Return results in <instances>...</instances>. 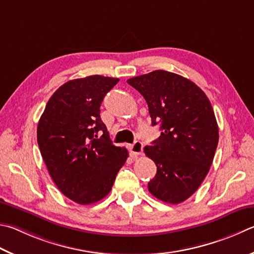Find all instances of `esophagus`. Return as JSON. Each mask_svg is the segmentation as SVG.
Segmentation results:
<instances>
[{
	"instance_id": "esophagus-1",
	"label": "esophagus",
	"mask_w": 254,
	"mask_h": 254,
	"mask_svg": "<svg viewBox=\"0 0 254 254\" xmlns=\"http://www.w3.org/2000/svg\"><path fill=\"white\" fill-rule=\"evenodd\" d=\"M143 151V144L140 141H136L130 145V153L133 158H136L137 155H140Z\"/></svg>"
}]
</instances>
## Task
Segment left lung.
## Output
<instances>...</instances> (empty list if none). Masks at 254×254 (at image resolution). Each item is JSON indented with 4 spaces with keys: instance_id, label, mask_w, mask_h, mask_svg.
<instances>
[{
    "instance_id": "8db88e82",
    "label": "left lung",
    "mask_w": 254,
    "mask_h": 254,
    "mask_svg": "<svg viewBox=\"0 0 254 254\" xmlns=\"http://www.w3.org/2000/svg\"><path fill=\"white\" fill-rule=\"evenodd\" d=\"M127 82L145 99L152 126L160 124L162 131L144 147L156 165L149 191L167 203H181L203 182L218 146L219 127L210 101L195 83L168 71Z\"/></svg>"
}]
</instances>
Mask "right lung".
Returning <instances> with one entry per match:
<instances>
[{"label":"right lung","instance_id":"1","mask_svg":"<svg viewBox=\"0 0 254 254\" xmlns=\"http://www.w3.org/2000/svg\"><path fill=\"white\" fill-rule=\"evenodd\" d=\"M118 82L90 75L64 83L40 118L38 144L51 178L64 195L82 205L109 194L128 156L126 147L110 140L100 117L104 96Z\"/></svg>","mask_w":254,"mask_h":254}]
</instances>
